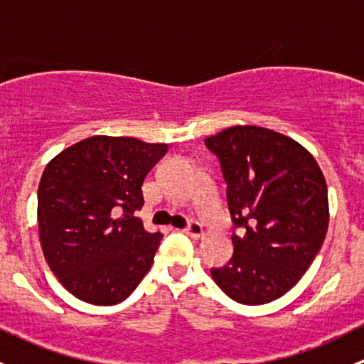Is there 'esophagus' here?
Returning a JSON list of instances; mask_svg holds the SVG:
<instances>
[{"label": "esophagus", "mask_w": 364, "mask_h": 364, "mask_svg": "<svg viewBox=\"0 0 364 364\" xmlns=\"http://www.w3.org/2000/svg\"><path fill=\"white\" fill-rule=\"evenodd\" d=\"M185 232L188 234L190 237H193V240H199V237L204 236V227L200 225L199 222H190L188 227L185 229Z\"/></svg>", "instance_id": "34e87169"}]
</instances>
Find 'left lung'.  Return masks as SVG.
Returning a JSON list of instances; mask_svg holds the SVG:
<instances>
[{
  "label": "left lung",
  "mask_w": 364,
  "mask_h": 364,
  "mask_svg": "<svg viewBox=\"0 0 364 364\" xmlns=\"http://www.w3.org/2000/svg\"><path fill=\"white\" fill-rule=\"evenodd\" d=\"M220 160L232 216L234 253L211 269L230 299L264 304L301 280L324 243L328 186L311 153L269 128L230 127L205 137Z\"/></svg>",
  "instance_id": "1"
}]
</instances>
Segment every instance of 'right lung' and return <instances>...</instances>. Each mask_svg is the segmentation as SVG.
<instances>
[{
    "mask_svg": "<svg viewBox=\"0 0 364 364\" xmlns=\"http://www.w3.org/2000/svg\"><path fill=\"white\" fill-rule=\"evenodd\" d=\"M167 144L93 135L47 164L38 185V232L50 271L91 304H117L151 267L161 234L135 211L142 183Z\"/></svg>",
    "mask_w": 364,
    "mask_h": 364,
    "instance_id": "right-lung-1",
    "label": "right lung"
}]
</instances>
